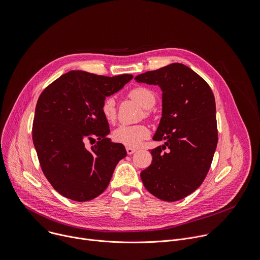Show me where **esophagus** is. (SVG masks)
Returning a JSON list of instances; mask_svg holds the SVG:
<instances>
[{
	"mask_svg": "<svg viewBox=\"0 0 260 260\" xmlns=\"http://www.w3.org/2000/svg\"><path fill=\"white\" fill-rule=\"evenodd\" d=\"M137 151V149H136V148H133V147H126V152H127V154H133V153H135Z\"/></svg>",
	"mask_w": 260,
	"mask_h": 260,
	"instance_id": "obj_1",
	"label": "esophagus"
}]
</instances>
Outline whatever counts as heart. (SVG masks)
<instances>
[{
  "mask_svg": "<svg viewBox=\"0 0 260 260\" xmlns=\"http://www.w3.org/2000/svg\"><path fill=\"white\" fill-rule=\"evenodd\" d=\"M129 96L144 109H151L155 104V94L146 87H136L131 90ZM102 113L109 122L115 120L116 110L113 98H107L102 104ZM150 132L145 125H120L113 131V140L128 147L139 146L143 140L149 137Z\"/></svg>",
  "mask_w": 260,
  "mask_h": 260,
  "instance_id": "1",
  "label": "heart"
}]
</instances>
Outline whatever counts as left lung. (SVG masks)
<instances>
[{
    "mask_svg": "<svg viewBox=\"0 0 260 260\" xmlns=\"http://www.w3.org/2000/svg\"><path fill=\"white\" fill-rule=\"evenodd\" d=\"M135 79L162 91L161 118L152 139L165 144L151 150L153 160L141 172L142 182L159 200H182L201 186L213 160L218 142L214 94L194 71L179 62Z\"/></svg>",
    "mask_w": 260,
    "mask_h": 260,
    "instance_id": "8db88e82",
    "label": "left lung"
}]
</instances>
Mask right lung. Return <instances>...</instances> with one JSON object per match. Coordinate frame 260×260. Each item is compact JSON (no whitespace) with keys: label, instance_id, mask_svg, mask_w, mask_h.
Returning <instances> with one entry per match:
<instances>
[{"label":"right lung","instance_id":"right-lung-1","mask_svg":"<svg viewBox=\"0 0 260 260\" xmlns=\"http://www.w3.org/2000/svg\"><path fill=\"white\" fill-rule=\"evenodd\" d=\"M131 74L107 77L70 71L44 89L37 102L32 142L42 171L62 197L87 202L108 187L126 150L107 138L109 123L102 113L107 96L133 79ZM98 140L90 148L88 140Z\"/></svg>","mask_w":260,"mask_h":260}]
</instances>
